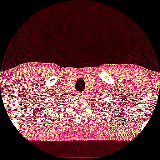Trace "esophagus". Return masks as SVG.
<instances>
[{"label":"esophagus","mask_w":160,"mask_h":160,"mask_svg":"<svg viewBox=\"0 0 160 160\" xmlns=\"http://www.w3.org/2000/svg\"><path fill=\"white\" fill-rule=\"evenodd\" d=\"M77 95H78V96H81V95H82V92H78Z\"/></svg>","instance_id":"1"}]
</instances>
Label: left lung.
Instances as JSON below:
<instances>
[{
  "label": "left lung",
  "instance_id": "obj_1",
  "mask_svg": "<svg viewBox=\"0 0 160 160\" xmlns=\"http://www.w3.org/2000/svg\"><path fill=\"white\" fill-rule=\"evenodd\" d=\"M102 110H103V109H102Z\"/></svg>",
  "mask_w": 160,
  "mask_h": 160
}]
</instances>
